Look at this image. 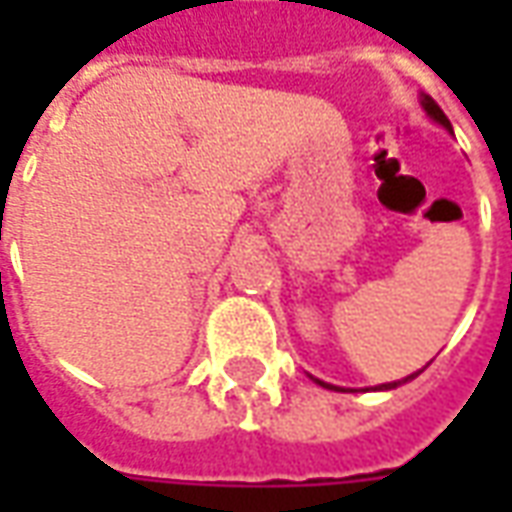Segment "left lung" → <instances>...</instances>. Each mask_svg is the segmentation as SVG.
Instances as JSON below:
<instances>
[{"instance_id": "1", "label": "left lung", "mask_w": 512, "mask_h": 512, "mask_svg": "<svg viewBox=\"0 0 512 512\" xmlns=\"http://www.w3.org/2000/svg\"><path fill=\"white\" fill-rule=\"evenodd\" d=\"M419 104H422V109H425V115H428L430 120H433V123H439L441 128H447V131H452V126H450V120H447V115L441 112L439 104H436V101H433L430 95H419ZM419 373H422V370H417V373H411V376H406V378H400V381H389V384H378V386H373V389H397V386H400V384H406V381H411V378H417ZM310 378H312V381H315V384H321L323 389H334V392L340 389V392H348V389H343V386L326 384V381H321V378H315V376H310ZM351 392H354V389H351Z\"/></svg>"}]
</instances>
